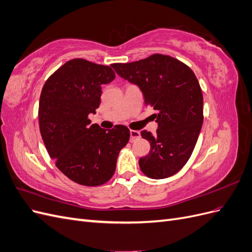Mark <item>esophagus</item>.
Wrapping results in <instances>:
<instances>
[{
  "label": "esophagus",
  "mask_w": 252,
  "mask_h": 252,
  "mask_svg": "<svg viewBox=\"0 0 252 252\" xmlns=\"http://www.w3.org/2000/svg\"><path fill=\"white\" fill-rule=\"evenodd\" d=\"M140 135H141L140 131H138V130H130V142H133L135 139L140 138Z\"/></svg>",
  "instance_id": "obj_1"
}]
</instances>
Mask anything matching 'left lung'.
<instances>
[{
	"label": "left lung",
	"mask_w": 252,
	"mask_h": 252,
	"mask_svg": "<svg viewBox=\"0 0 252 252\" xmlns=\"http://www.w3.org/2000/svg\"><path fill=\"white\" fill-rule=\"evenodd\" d=\"M111 67L138 86L145 105L157 111L152 114L157 133L141 132L151 147L139 161L142 172L156 180L171 177L187 163L203 125V94L195 74L179 60L163 55Z\"/></svg>",
	"instance_id": "obj_1"
}]
</instances>
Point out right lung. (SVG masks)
<instances>
[{"label": "right lung", "mask_w": 252, "mask_h": 252, "mask_svg": "<svg viewBox=\"0 0 252 252\" xmlns=\"http://www.w3.org/2000/svg\"><path fill=\"white\" fill-rule=\"evenodd\" d=\"M114 78L110 66L73 59L50 75L42 89V139L60 171L80 185L98 186L109 181L120 150L130 136L124 125L106 130L90 125L88 119L100 106L102 85Z\"/></svg>", "instance_id": "right-lung-1"}]
</instances>
